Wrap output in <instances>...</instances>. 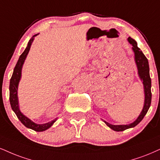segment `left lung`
<instances>
[{
    "mask_svg": "<svg viewBox=\"0 0 160 160\" xmlns=\"http://www.w3.org/2000/svg\"><path fill=\"white\" fill-rule=\"evenodd\" d=\"M128 42L131 44L133 47V52H134L135 56V62L137 64L138 69V74H139V78L142 82L144 86V92H145V102H144V107L142 110L141 113L138 116V118L134 122L129 125H114L108 123L106 121H104V123L107 125L110 128L115 131H123L128 128H133L140 122L143 119L144 116L146 115L148 110L151 103V79L150 77L149 73V64L148 61L143 52L140 50L137 46V43L136 42L134 39L131 38V37L128 38Z\"/></svg>",
    "mask_w": 160,
    "mask_h": 160,
    "instance_id": "left-lung-1",
    "label": "left lung"
}]
</instances>
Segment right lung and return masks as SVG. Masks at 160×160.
I'll use <instances>...</instances> for the list:
<instances>
[{"instance_id": "right-lung-1", "label": "right lung", "mask_w": 160, "mask_h": 160, "mask_svg": "<svg viewBox=\"0 0 160 160\" xmlns=\"http://www.w3.org/2000/svg\"><path fill=\"white\" fill-rule=\"evenodd\" d=\"M38 34L33 35L30 40L29 41L27 47H26L25 50L23 51L22 54L20 56L18 61L17 64L15 65V68H14L12 76L11 77L10 82H9V102H10L12 109L15 112L17 117L18 118V119L25 127L34 130L35 131L41 132L46 131L48 128H50L53 125V123L56 121L57 119H55L52 121L47 122V123L41 124V125L35 123L32 120L29 119V118H27V116L21 113V110L19 109L18 98V87L20 80H21V70H22L23 64L25 62V59L27 58V56L28 54L29 49H30L31 45H32V41L34 40V37L36 36Z\"/></svg>"}]
</instances>
